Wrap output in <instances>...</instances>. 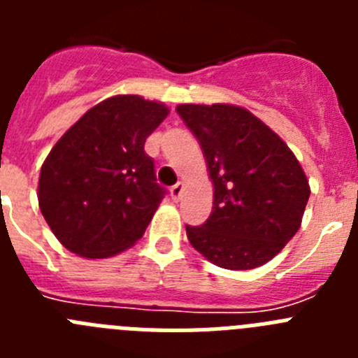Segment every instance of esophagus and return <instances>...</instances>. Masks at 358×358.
I'll list each match as a JSON object with an SVG mask.
<instances>
[{
  "label": "esophagus",
  "mask_w": 358,
  "mask_h": 358,
  "mask_svg": "<svg viewBox=\"0 0 358 358\" xmlns=\"http://www.w3.org/2000/svg\"><path fill=\"white\" fill-rule=\"evenodd\" d=\"M182 189H185V185H182V182H177V185H173L172 188H170V194H172L173 201H179V199L182 197Z\"/></svg>",
  "instance_id": "esophagus-1"
}]
</instances>
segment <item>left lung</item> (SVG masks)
I'll return each mask as SVG.
<instances>
[{
	"mask_svg": "<svg viewBox=\"0 0 358 358\" xmlns=\"http://www.w3.org/2000/svg\"><path fill=\"white\" fill-rule=\"evenodd\" d=\"M199 140L213 181V211L186 226L189 243L211 264L249 271L273 260L301 226L310 186L280 136L238 106H177Z\"/></svg>",
	"mask_w": 358,
	"mask_h": 358,
	"instance_id": "8db88e82",
	"label": "left lung"
}]
</instances>
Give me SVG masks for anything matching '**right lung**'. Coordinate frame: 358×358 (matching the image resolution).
<instances>
[{
    "mask_svg": "<svg viewBox=\"0 0 358 358\" xmlns=\"http://www.w3.org/2000/svg\"><path fill=\"white\" fill-rule=\"evenodd\" d=\"M169 107L118 94L91 107L44 161L39 208L53 235L84 258H107L134 245L163 201L145 141Z\"/></svg>",
    "mask_w": 358,
    "mask_h": 358,
    "instance_id": "1",
    "label": "right lung"
}]
</instances>
